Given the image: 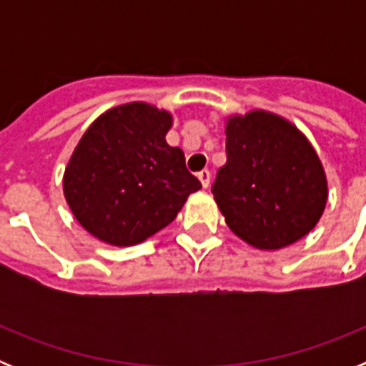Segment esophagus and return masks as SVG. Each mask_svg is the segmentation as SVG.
<instances>
[{
	"instance_id": "obj_1",
	"label": "esophagus",
	"mask_w": 366,
	"mask_h": 366,
	"mask_svg": "<svg viewBox=\"0 0 366 366\" xmlns=\"http://www.w3.org/2000/svg\"><path fill=\"white\" fill-rule=\"evenodd\" d=\"M198 179H199V183H202L203 189H207V187H209V183H211V172H209V170H202V172L198 174Z\"/></svg>"
}]
</instances>
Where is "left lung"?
<instances>
[{"mask_svg":"<svg viewBox=\"0 0 366 366\" xmlns=\"http://www.w3.org/2000/svg\"><path fill=\"white\" fill-rule=\"evenodd\" d=\"M227 163L212 194L232 232L260 251L295 244L315 227L328 181L315 148L295 124L266 109L225 119Z\"/></svg>","mask_w":366,"mask_h":366,"instance_id":"1","label":"left lung"}]
</instances>
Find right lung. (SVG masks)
<instances>
[{
    "mask_svg": "<svg viewBox=\"0 0 366 366\" xmlns=\"http://www.w3.org/2000/svg\"><path fill=\"white\" fill-rule=\"evenodd\" d=\"M172 122L167 109L126 102L84 132L64 172V196L89 234L117 247L141 244L202 189L183 150L164 139Z\"/></svg>",
    "mask_w": 366,
    "mask_h": 366,
    "instance_id": "add662e5",
    "label": "right lung"
}]
</instances>
